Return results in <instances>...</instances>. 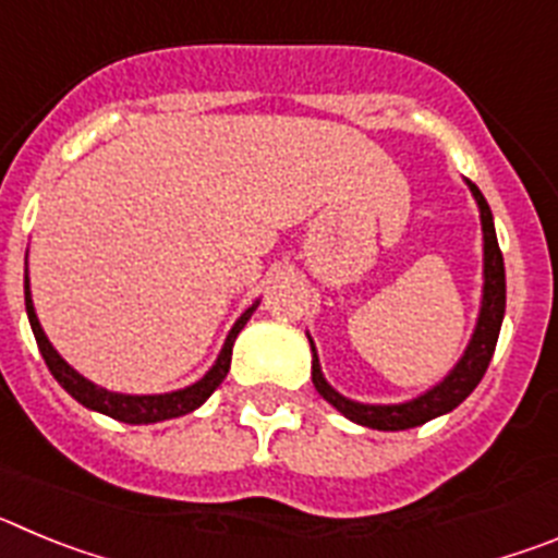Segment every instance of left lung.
<instances>
[{
  "mask_svg": "<svg viewBox=\"0 0 558 558\" xmlns=\"http://www.w3.org/2000/svg\"><path fill=\"white\" fill-rule=\"evenodd\" d=\"M470 184V181H466ZM472 195L477 201V209H481V226H483V299H481V313H477L475 332H472L470 347L463 352V357L458 360L456 368L447 374L438 386H433L430 391L418 393L416 399H408V402H399V405H363V402H354L347 399L343 393L335 391L322 374V363H318V354H315L313 340V386L315 391L327 399L329 405L338 408L340 413L352 422L363 427H372V430H408V427H418L430 422V418L441 416V413H450L452 408H458L463 399L470 397L477 388V383L483 379L486 368H489V360L495 354L497 335H500L502 313H506V268H502V254L500 245H497L495 234V220H492V209L486 204V198L481 195L475 184H470Z\"/></svg>",
  "mask_w": 558,
  "mask_h": 558,
  "instance_id": "left-lung-1",
  "label": "left lung"
}]
</instances>
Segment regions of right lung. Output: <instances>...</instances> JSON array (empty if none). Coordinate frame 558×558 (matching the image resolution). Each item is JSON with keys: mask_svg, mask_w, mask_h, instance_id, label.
I'll list each match as a JSON object with an SVG mask.
<instances>
[{"mask_svg": "<svg viewBox=\"0 0 558 558\" xmlns=\"http://www.w3.org/2000/svg\"><path fill=\"white\" fill-rule=\"evenodd\" d=\"M24 304H27V318H29V327H33V335H36V343L41 349V357L47 363V368L52 372V377L66 388V393L81 402V405L92 408L97 413H106V416L117 418V422H125V425H153V422H165V418H175V416H184V413H192L195 408H201L206 399L211 397V391L223 383V377L229 374L231 366V347H234L236 335L240 329L248 324L251 313L256 310L254 302L248 310H245L236 324L231 327L229 338H226L223 349H220L218 360H215V366L198 379V383H192V386L181 388V391H170V393H113L106 391V388L95 386L92 379H86L83 374H77L75 368L69 366L66 360L56 352V347L49 343V338L44 335L41 324H38V315L36 307H33V299H29V282L27 276H24Z\"/></svg>", "mask_w": 558, "mask_h": 558, "instance_id": "add662e5", "label": "right lung"}]
</instances>
